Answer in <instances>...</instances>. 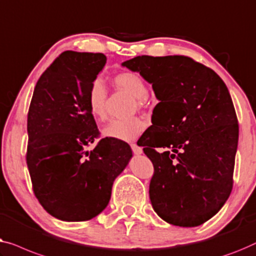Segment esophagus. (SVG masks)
I'll list each match as a JSON object with an SVG mask.
<instances>
[{
  "label": "esophagus",
  "instance_id": "esophagus-1",
  "mask_svg": "<svg viewBox=\"0 0 256 256\" xmlns=\"http://www.w3.org/2000/svg\"><path fill=\"white\" fill-rule=\"evenodd\" d=\"M131 148H132V152L134 153V154H136V156H138V154H142V148L140 146L136 145V144H131Z\"/></svg>",
  "mask_w": 256,
  "mask_h": 256
}]
</instances>
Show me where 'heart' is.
I'll list each match as a JSON object with an SVG mask.
<instances>
[{"label":"heart","mask_w":256,"mask_h":256,"mask_svg":"<svg viewBox=\"0 0 256 256\" xmlns=\"http://www.w3.org/2000/svg\"><path fill=\"white\" fill-rule=\"evenodd\" d=\"M114 84L116 87L126 90L134 97L138 108L145 103L148 92L147 84L144 78L134 72H122L114 75ZM108 92L106 86L100 78L92 82L87 94V104L89 112L96 120H104L106 117ZM146 128V123L140 117H131L128 120H114L102 130L104 136L122 142H132L138 138Z\"/></svg>","instance_id":"heart-1"}]
</instances>
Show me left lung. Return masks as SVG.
Returning a JSON list of instances; mask_svg holds the SVG:
<instances>
[{
  "instance_id": "8db88e82",
  "label": "left lung",
  "mask_w": 256,
  "mask_h": 256,
  "mask_svg": "<svg viewBox=\"0 0 256 256\" xmlns=\"http://www.w3.org/2000/svg\"><path fill=\"white\" fill-rule=\"evenodd\" d=\"M123 66L152 84L156 128L138 140L152 161L150 198L169 224L195 228L214 217L233 188L239 136L224 81L186 56H136ZM165 148L162 154L156 148Z\"/></svg>"
}]
</instances>
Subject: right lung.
Masks as SVG:
<instances>
[{
	"label": "right lung",
	"instance_id": "right-lung-1",
	"mask_svg": "<svg viewBox=\"0 0 256 256\" xmlns=\"http://www.w3.org/2000/svg\"><path fill=\"white\" fill-rule=\"evenodd\" d=\"M106 64L103 53L64 51L42 74L28 112L26 164L42 206L60 220L84 222L109 203L132 156L126 142L100 138L87 94Z\"/></svg>",
	"mask_w": 256,
	"mask_h": 256
}]
</instances>
